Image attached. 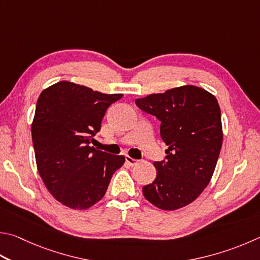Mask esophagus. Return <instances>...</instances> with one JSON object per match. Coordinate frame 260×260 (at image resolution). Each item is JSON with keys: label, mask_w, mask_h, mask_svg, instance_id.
Masks as SVG:
<instances>
[{"label": "esophagus", "mask_w": 260, "mask_h": 260, "mask_svg": "<svg viewBox=\"0 0 260 260\" xmlns=\"http://www.w3.org/2000/svg\"><path fill=\"white\" fill-rule=\"evenodd\" d=\"M125 160H126V162L129 165V166H134V165L138 164V160L129 157V155H125Z\"/></svg>", "instance_id": "34e87169"}]
</instances>
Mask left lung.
<instances>
[{"label":"left lung","mask_w":260,"mask_h":260,"mask_svg":"<svg viewBox=\"0 0 260 260\" xmlns=\"http://www.w3.org/2000/svg\"><path fill=\"white\" fill-rule=\"evenodd\" d=\"M135 103L160 121L168 145L164 160L153 162L157 176L143 186V196L160 209L182 208L201 194L214 174L223 142L218 102L206 89L186 85Z\"/></svg>","instance_id":"8db88e82"}]
</instances>
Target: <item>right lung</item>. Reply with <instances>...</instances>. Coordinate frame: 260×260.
Wrapping results in <instances>:
<instances>
[{
	"instance_id": "obj_1",
	"label": "right lung",
	"mask_w": 260,
	"mask_h": 260,
	"mask_svg": "<svg viewBox=\"0 0 260 260\" xmlns=\"http://www.w3.org/2000/svg\"><path fill=\"white\" fill-rule=\"evenodd\" d=\"M122 94H103L59 82L44 89L31 125L36 165L45 186L61 204L87 209L106 194L124 155L94 149L106 111Z\"/></svg>"
}]
</instances>
